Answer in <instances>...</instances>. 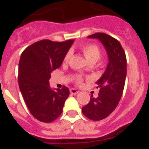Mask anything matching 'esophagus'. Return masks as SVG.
<instances>
[{
    "label": "esophagus",
    "mask_w": 149,
    "mask_h": 149,
    "mask_svg": "<svg viewBox=\"0 0 149 149\" xmlns=\"http://www.w3.org/2000/svg\"><path fill=\"white\" fill-rule=\"evenodd\" d=\"M70 93H72V94H73V95H76V94H77V93H78V91H77L76 89L72 88V89H70Z\"/></svg>",
    "instance_id": "34e87169"
}]
</instances>
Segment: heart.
<instances>
[{"label":"heart","instance_id":"obj_1","mask_svg":"<svg viewBox=\"0 0 149 149\" xmlns=\"http://www.w3.org/2000/svg\"><path fill=\"white\" fill-rule=\"evenodd\" d=\"M81 51L84 56H86V58L89 60V62L92 60H97L100 58L101 56V50L99 47L95 44H86L81 47ZM71 56L70 52H68L65 56L64 60L67 61L69 59ZM74 81L77 84H80L82 83L83 77L81 74H76L74 76Z\"/></svg>","mask_w":149,"mask_h":149}]
</instances>
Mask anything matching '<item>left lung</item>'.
Segmentation results:
<instances>
[{
  "instance_id": "left-lung-1",
  "label": "left lung",
  "mask_w": 149,
  "mask_h": 149,
  "mask_svg": "<svg viewBox=\"0 0 149 149\" xmlns=\"http://www.w3.org/2000/svg\"><path fill=\"white\" fill-rule=\"evenodd\" d=\"M88 37L99 39L109 59L104 73L96 82V87L99 89L98 96L93 98L92 95L90 101L82 108L88 119L100 121L108 116L120 101L125 83L127 60L123 48L115 38L104 33H96Z\"/></svg>"
}]
</instances>
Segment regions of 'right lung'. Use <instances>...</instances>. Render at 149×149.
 I'll use <instances>...</instances> for the list:
<instances>
[{"label":"right lung","instance_id":"right-lung-1","mask_svg":"<svg viewBox=\"0 0 149 149\" xmlns=\"http://www.w3.org/2000/svg\"><path fill=\"white\" fill-rule=\"evenodd\" d=\"M73 39L53 42L43 39L22 52L18 64V85L30 113L42 122H51L63 112L69 89H51V73L60 68Z\"/></svg>","mask_w":149,"mask_h":149}]
</instances>
